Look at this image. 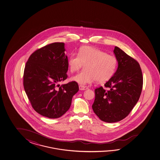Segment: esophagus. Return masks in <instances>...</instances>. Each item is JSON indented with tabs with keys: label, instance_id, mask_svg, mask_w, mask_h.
Here are the masks:
<instances>
[{
	"label": "esophagus",
	"instance_id": "34e87169",
	"mask_svg": "<svg viewBox=\"0 0 160 160\" xmlns=\"http://www.w3.org/2000/svg\"><path fill=\"white\" fill-rule=\"evenodd\" d=\"M87 89L88 87H85L83 85H79V89L81 90V91H84V90Z\"/></svg>",
	"mask_w": 160,
	"mask_h": 160
}]
</instances>
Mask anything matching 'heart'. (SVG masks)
Segmentation results:
<instances>
[{
    "label": "heart",
    "mask_w": 160,
    "mask_h": 160,
    "mask_svg": "<svg viewBox=\"0 0 160 160\" xmlns=\"http://www.w3.org/2000/svg\"><path fill=\"white\" fill-rule=\"evenodd\" d=\"M86 63V70L73 76L72 80L81 85L97 82H105L114 75L118 65L115 57L108 54L98 48L89 46H82L78 54L72 53L69 55L67 64L71 72H75Z\"/></svg>",
    "instance_id": "obj_1"
}]
</instances>
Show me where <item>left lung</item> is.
<instances>
[{"label": "left lung", "instance_id": "left-lung-1", "mask_svg": "<svg viewBox=\"0 0 160 160\" xmlns=\"http://www.w3.org/2000/svg\"><path fill=\"white\" fill-rule=\"evenodd\" d=\"M114 52L118 69L105 84L94 90L92 105L94 113L101 121L114 123L123 119L132 111L142 93L143 77L138 62L115 46Z\"/></svg>", "mask_w": 160, "mask_h": 160}]
</instances>
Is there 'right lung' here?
Masks as SVG:
<instances>
[{
    "mask_svg": "<svg viewBox=\"0 0 160 160\" xmlns=\"http://www.w3.org/2000/svg\"><path fill=\"white\" fill-rule=\"evenodd\" d=\"M63 42H54L30 55L25 67L23 85L34 110L49 118H59L69 109L78 92L75 81L61 86L68 75V58Z\"/></svg>",
    "mask_w": 160,
    "mask_h": 160,
    "instance_id": "add662e5",
    "label": "right lung"
}]
</instances>
